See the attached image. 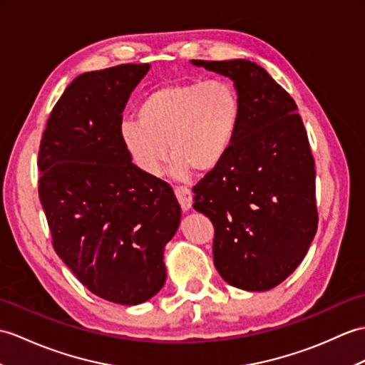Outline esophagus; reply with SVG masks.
<instances>
[{
	"label": "esophagus",
	"mask_w": 365,
	"mask_h": 365,
	"mask_svg": "<svg viewBox=\"0 0 365 365\" xmlns=\"http://www.w3.org/2000/svg\"><path fill=\"white\" fill-rule=\"evenodd\" d=\"M177 200H179L180 207L183 211H188L192 205V192L188 188H183V186H177L174 190Z\"/></svg>",
	"instance_id": "34e87169"
}]
</instances>
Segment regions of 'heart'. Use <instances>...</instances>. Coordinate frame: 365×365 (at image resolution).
Segmentation results:
<instances>
[{"mask_svg":"<svg viewBox=\"0 0 365 365\" xmlns=\"http://www.w3.org/2000/svg\"><path fill=\"white\" fill-rule=\"evenodd\" d=\"M241 103L225 81L174 82L152 91L138 107V120L125 121L120 137L140 171L162 174L171 154L177 180L213 171L230 150L238 132Z\"/></svg>","mask_w":365,"mask_h":365,"instance_id":"obj_1","label":"heart"}]
</instances>
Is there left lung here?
Listing matches in <instances>:
<instances>
[{
    "label": "left lung",
    "instance_id": "obj_1",
    "mask_svg": "<svg viewBox=\"0 0 365 365\" xmlns=\"http://www.w3.org/2000/svg\"><path fill=\"white\" fill-rule=\"evenodd\" d=\"M233 81L241 103L230 150L194 186L215 227V266L228 284L269 291L299 267L317 232L316 169L294 99L245 58L191 61Z\"/></svg>",
    "mask_w": 365,
    "mask_h": 365
}]
</instances>
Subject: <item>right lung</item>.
Returning a JSON list of instances; mask_svg holds the SVG:
<instances>
[{
    "label": "right lung",
    "instance_id": "add662e5",
    "mask_svg": "<svg viewBox=\"0 0 365 365\" xmlns=\"http://www.w3.org/2000/svg\"><path fill=\"white\" fill-rule=\"evenodd\" d=\"M149 63L78 76L57 101L38 150V197L53 245L98 297L140 304L166 282L165 245L180 225L171 186L132 163L120 137Z\"/></svg>",
    "mask_w": 365,
    "mask_h": 365
}]
</instances>
